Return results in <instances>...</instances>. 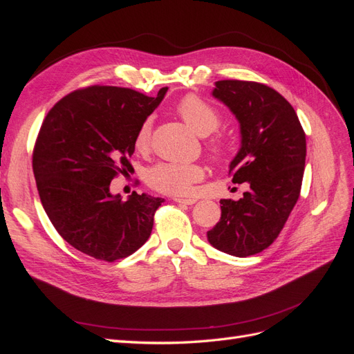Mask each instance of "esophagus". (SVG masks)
<instances>
[{
	"instance_id": "esophagus-1",
	"label": "esophagus",
	"mask_w": 354,
	"mask_h": 354,
	"mask_svg": "<svg viewBox=\"0 0 354 354\" xmlns=\"http://www.w3.org/2000/svg\"><path fill=\"white\" fill-rule=\"evenodd\" d=\"M174 201L180 205H194L196 203V199H185V198H174Z\"/></svg>"
}]
</instances>
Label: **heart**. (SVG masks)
<instances>
[{"label": "heart", "instance_id": "obj_1", "mask_svg": "<svg viewBox=\"0 0 354 354\" xmlns=\"http://www.w3.org/2000/svg\"><path fill=\"white\" fill-rule=\"evenodd\" d=\"M177 112L192 130L202 137L212 134L221 122L217 109H214L209 103L194 94L186 95L178 103ZM151 133L152 120L147 118L138 127L134 137V147L137 151H145V149H147L149 143H151ZM209 149L217 158H221L224 152H226L224 151V145L218 140H212L209 143ZM203 176H205V171H203L199 164L159 162L147 169L146 181L149 186L158 192H162V194L186 196L192 192L194 183L202 180Z\"/></svg>", "mask_w": 354, "mask_h": 354}]
</instances>
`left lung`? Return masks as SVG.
Listing matches in <instances>:
<instances>
[{
    "mask_svg": "<svg viewBox=\"0 0 354 354\" xmlns=\"http://www.w3.org/2000/svg\"><path fill=\"white\" fill-rule=\"evenodd\" d=\"M212 95L236 116L241 149L230 162L233 183H248L239 201L221 199L208 242L226 254H259L279 236L301 190L306 134L289 102L254 81H217Z\"/></svg>",
    "mask_w": 354,
    "mask_h": 354,
    "instance_id": "obj_1",
    "label": "left lung"
}]
</instances>
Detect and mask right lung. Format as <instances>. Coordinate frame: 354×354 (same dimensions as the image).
I'll return each mask as SVG.
<instances>
[{
  "label": "right lung",
  "instance_id": "obj_1",
  "mask_svg": "<svg viewBox=\"0 0 354 354\" xmlns=\"http://www.w3.org/2000/svg\"><path fill=\"white\" fill-rule=\"evenodd\" d=\"M167 90L149 97L91 85L59 100L41 125L32 168L42 207L60 236L95 260L125 259L151 236L164 199L133 192L122 201L109 187L133 169L136 133Z\"/></svg>",
  "mask_w": 354,
  "mask_h": 354
}]
</instances>
